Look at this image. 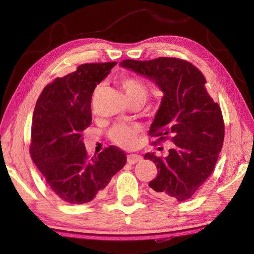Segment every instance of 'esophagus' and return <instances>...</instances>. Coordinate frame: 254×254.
<instances>
[{"mask_svg": "<svg viewBox=\"0 0 254 254\" xmlns=\"http://www.w3.org/2000/svg\"><path fill=\"white\" fill-rule=\"evenodd\" d=\"M142 160V157L139 156V154H128L127 156V162L130 165H134L136 162H140Z\"/></svg>", "mask_w": 254, "mask_h": 254, "instance_id": "34e87169", "label": "esophagus"}]
</instances>
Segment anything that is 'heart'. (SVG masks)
Listing matches in <instances>:
<instances>
[{
	"instance_id": "b5f03b06",
	"label": "heart",
	"mask_w": 254,
	"mask_h": 254,
	"mask_svg": "<svg viewBox=\"0 0 254 254\" xmlns=\"http://www.w3.org/2000/svg\"><path fill=\"white\" fill-rule=\"evenodd\" d=\"M122 88L126 92L128 101L132 103H143L147 101L149 88L144 81L136 76H126L120 79ZM102 88V85H97L94 91V97L97 95ZM111 140L115 144L122 148H131L137 141V128L127 124H117L111 128L109 133Z\"/></svg>"
}]
</instances>
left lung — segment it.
<instances>
[{
	"instance_id": "1",
	"label": "left lung",
	"mask_w": 254,
	"mask_h": 254,
	"mask_svg": "<svg viewBox=\"0 0 254 254\" xmlns=\"http://www.w3.org/2000/svg\"><path fill=\"white\" fill-rule=\"evenodd\" d=\"M121 66L149 77L165 94L149 135L153 145L166 140L174 144L166 157L145 153L158 168L149 183L151 192L187 200L203 187L217 162L225 133L221 107L206 89L205 76L187 60L126 59Z\"/></svg>"
}]
</instances>
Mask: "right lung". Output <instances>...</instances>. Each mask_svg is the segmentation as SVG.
Here are the masks:
<instances>
[{"mask_svg":"<svg viewBox=\"0 0 254 254\" xmlns=\"http://www.w3.org/2000/svg\"><path fill=\"white\" fill-rule=\"evenodd\" d=\"M117 65L83 64L42 89L33 111L30 156L49 188L60 199L79 205L104 192L127 162L114 145L89 157L81 133L92 123V95Z\"/></svg>","mask_w":254,"mask_h":254,"instance_id":"obj_1","label":"right lung"}]
</instances>
